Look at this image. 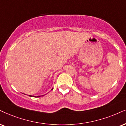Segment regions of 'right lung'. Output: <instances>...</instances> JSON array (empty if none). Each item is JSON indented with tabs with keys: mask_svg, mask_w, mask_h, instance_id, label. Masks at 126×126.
I'll list each match as a JSON object with an SVG mask.
<instances>
[{
	"mask_svg": "<svg viewBox=\"0 0 126 126\" xmlns=\"http://www.w3.org/2000/svg\"><path fill=\"white\" fill-rule=\"evenodd\" d=\"M51 90H53V89H51ZM43 96H44V95H43ZM29 96H30V97H40V96L36 97V96H30V95H29Z\"/></svg>",
	"mask_w": 126,
	"mask_h": 126,
	"instance_id": "add662e5",
	"label": "right lung"
}]
</instances>
